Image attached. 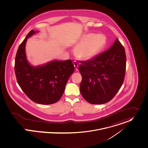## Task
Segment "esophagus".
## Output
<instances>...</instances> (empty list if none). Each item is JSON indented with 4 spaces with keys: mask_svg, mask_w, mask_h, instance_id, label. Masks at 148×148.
I'll list each match as a JSON object with an SVG mask.
<instances>
[{
    "mask_svg": "<svg viewBox=\"0 0 148 148\" xmlns=\"http://www.w3.org/2000/svg\"><path fill=\"white\" fill-rule=\"evenodd\" d=\"M73 64H74V66L75 67V68L76 70H78V65H79L78 62H77V61H74Z\"/></svg>",
    "mask_w": 148,
    "mask_h": 148,
    "instance_id": "1",
    "label": "esophagus"
}]
</instances>
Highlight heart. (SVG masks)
Wrapping results in <instances>:
<instances>
[{
	"instance_id": "obj_1",
	"label": "heart",
	"mask_w": 148,
	"mask_h": 148,
	"mask_svg": "<svg viewBox=\"0 0 148 148\" xmlns=\"http://www.w3.org/2000/svg\"><path fill=\"white\" fill-rule=\"evenodd\" d=\"M107 38L103 34L87 33L79 39V44L75 47L74 53L81 60H88L96 56L104 48Z\"/></svg>"
}]
</instances>
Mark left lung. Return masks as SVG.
<instances>
[{
	"label": "left lung",
	"mask_w": 148,
	"mask_h": 148,
	"mask_svg": "<svg viewBox=\"0 0 148 148\" xmlns=\"http://www.w3.org/2000/svg\"><path fill=\"white\" fill-rule=\"evenodd\" d=\"M79 63L83 98L92 104H104L114 98L123 83L126 69L125 49L118 39L109 49Z\"/></svg>",
	"instance_id": "8db88e82"
}]
</instances>
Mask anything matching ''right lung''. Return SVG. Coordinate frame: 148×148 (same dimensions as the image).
<instances>
[{"instance_id":"add662e5","label":"right lung","mask_w":148,"mask_h":148,"mask_svg":"<svg viewBox=\"0 0 148 148\" xmlns=\"http://www.w3.org/2000/svg\"><path fill=\"white\" fill-rule=\"evenodd\" d=\"M36 32L31 31L19 45L15 73L18 85L29 98L38 104H51L62 96L74 66L71 60L53 61L37 67L31 65L27 60L25 47L27 38Z\"/></svg>"}]
</instances>
